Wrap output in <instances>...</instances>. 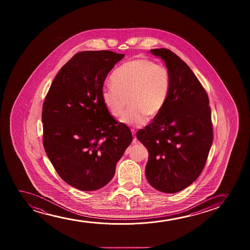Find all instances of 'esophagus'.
<instances>
[{
  "label": "esophagus",
  "instance_id": "esophagus-1",
  "mask_svg": "<svg viewBox=\"0 0 250 250\" xmlns=\"http://www.w3.org/2000/svg\"><path fill=\"white\" fill-rule=\"evenodd\" d=\"M131 132H132V135H133L134 142H136V141H137V137H136V131L134 130H131Z\"/></svg>",
  "mask_w": 250,
  "mask_h": 250
}]
</instances>
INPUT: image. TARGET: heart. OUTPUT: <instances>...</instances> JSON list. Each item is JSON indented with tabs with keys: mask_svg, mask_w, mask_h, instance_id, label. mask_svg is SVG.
Listing matches in <instances>:
<instances>
[{
	"mask_svg": "<svg viewBox=\"0 0 250 250\" xmlns=\"http://www.w3.org/2000/svg\"><path fill=\"white\" fill-rule=\"evenodd\" d=\"M113 85L102 89L104 106L114 118L122 116L128 100L131 108L121 122L142 126L147 120L157 118L164 109L171 91L169 69L147 59L125 62L111 76Z\"/></svg>",
	"mask_w": 250,
	"mask_h": 250,
	"instance_id": "1",
	"label": "heart"
}]
</instances>
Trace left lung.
Here are the masks:
<instances>
[{
	"label": "left lung",
	"instance_id": "left-lung-1",
	"mask_svg": "<svg viewBox=\"0 0 250 250\" xmlns=\"http://www.w3.org/2000/svg\"><path fill=\"white\" fill-rule=\"evenodd\" d=\"M171 73V91L161 114L137 132L147 147V181L168 194L181 191L198 178L213 139L205 89L191 69L167 48L151 49Z\"/></svg>",
	"mask_w": 250,
	"mask_h": 250
}]
</instances>
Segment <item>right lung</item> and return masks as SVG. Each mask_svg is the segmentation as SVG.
Instances as JSON below:
<instances>
[{
  "instance_id": "right-lung-1",
  "label": "right lung",
  "mask_w": 250,
  "mask_h": 250,
  "mask_svg": "<svg viewBox=\"0 0 250 250\" xmlns=\"http://www.w3.org/2000/svg\"><path fill=\"white\" fill-rule=\"evenodd\" d=\"M124 56L108 50L76 54L55 77L42 106L45 152L59 176L83 191L111 181L132 142L129 127L118 123L102 100L106 76Z\"/></svg>"
}]
</instances>
